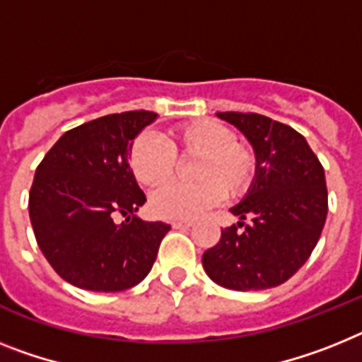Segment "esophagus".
<instances>
[{"label": "esophagus", "mask_w": 362, "mask_h": 362, "mask_svg": "<svg viewBox=\"0 0 362 362\" xmlns=\"http://www.w3.org/2000/svg\"><path fill=\"white\" fill-rule=\"evenodd\" d=\"M171 226L176 228V230H180V228H191L193 223H191V221H173Z\"/></svg>", "instance_id": "obj_1"}]
</instances>
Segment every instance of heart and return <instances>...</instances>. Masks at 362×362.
<instances>
[{
	"label": "heart",
	"instance_id": "heart-1",
	"mask_svg": "<svg viewBox=\"0 0 362 362\" xmlns=\"http://www.w3.org/2000/svg\"><path fill=\"white\" fill-rule=\"evenodd\" d=\"M176 153L197 156L191 175L197 182H169L151 197V208L162 218L189 221L214 208L224 195L238 199L250 189L257 171L256 154L235 141L230 127L214 119H197L171 130L169 144L144 132L129 151L130 169L144 186L169 180L176 169Z\"/></svg>",
	"mask_w": 362,
	"mask_h": 362
}]
</instances>
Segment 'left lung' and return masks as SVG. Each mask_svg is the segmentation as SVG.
Segmentation results:
<instances>
[{"instance_id":"obj_1","label":"left lung","mask_w":362,"mask_h":362,"mask_svg":"<svg viewBox=\"0 0 362 362\" xmlns=\"http://www.w3.org/2000/svg\"><path fill=\"white\" fill-rule=\"evenodd\" d=\"M250 141L257 160L254 184L230 211L250 225L221 230L202 254L206 274L221 287L263 291L298 272L320 239L327 215L324 167L300 132L261 114L217 112Z\"/></svg>"}]
</instances>
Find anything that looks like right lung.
I'll return each mask as SVG.
<instances>
[{
  "instance_id": "add662e5",
  "label": "right lung",
  "mask_w": 362,
  "mask_h": 362,
  "mask_svg": "<svg viewBox=\"0 0 362 362\" xmlns=\"http://www.w3.org/2000/svg\"><path fill=\"white\" fill-rule=\"evenodd\" d=\"M156 117L132 110L78 124L36 167L29 193L36 243L54 272L78 289L117 293L138 285L171 230L136 217L147 199L129 165L130 145Z\"/></svg>"
}]
</instances>
